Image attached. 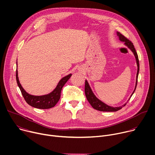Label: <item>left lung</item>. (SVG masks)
Instances as JSON below:
<instances>
[{"instance_id": "left-lung-1", "label": "left lung", "mask_w": 155, "mask_h": 155, "mask_svg": "<svg viewBox=\"0 0 155 155\" xmlns=\"http://www.w3.org/2000/svg\"><path fill=\"white\" fill-rule=\"evenodd\" d=\"M117 35L118 37L119 40L122 41L124 42V45L125 46H126L132 53H133L136 60V63H137V75H136V86H135V88L134 90L132 92V93L131 94L130 98L131 97V96H132V94H134V93L135 92V90L136 89V86H137V78H138V75H139V58H138V55L136 51V49L134 48V47L133 45V44L131 41H130L127 38H126L124 35H123L121 34H120L118 32H117ZM84 92H85V95L86 97L87 100L88 101V102H90V104L91 105V106L96 110H99V111H101V112H116L118 111V110L121 109L123 108V107L125 106L127 104V102L129 101V100L130 99V98L127 100V102L125 103L124 105H123L122 106L120 107H112V106H109L108 105H107L106 104H105L104 102H103L102 101H101V100H99L94 94V93L93 92L91 88L88 83L87 81L86 80H85V86H84Z\"/></svg>"}]
</instances>
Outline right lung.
I'll use <instances>...</instances> for the list:
<instances>
[{"instance_id":"obj_1","label":"right lung","mask_w":155,"mask_h":155,"mask_svg":"<svg viewBox=\"0 0 155 155\" xmlns=\"http://www.w3.org/2000/svg\"><path fill=\"white\" fill-rule=\"evenodd\" d=\"M72 74H70L62 78L59 80V83H58L56 87L54 88V90L50 93L49 94L42 96H34L28 93L25 90V89L23 87V86H21L19 82L17 69L16 72V82L21 90L22 95L23 96L25 101L31 106L40 109H48L55 106V105L58 103L60 99L61 92L62 87L65 84V83L69 80Z\"/></svg>"}]
</instances>
